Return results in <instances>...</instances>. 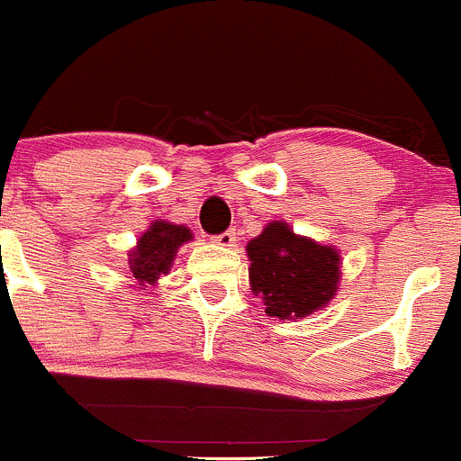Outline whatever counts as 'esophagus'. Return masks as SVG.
I'll use <instances>...</instances> for the list:
<instances>
[{"mask_svg":"<svg viewBox=\"0 0 461 461\" xmlns=\"http://www.w3.org/2000/svg\"><path fill=\"white\" fill-rule=\"evenodd\" d=\"M215 244L220 246H237V237L232 230H224L215 237Z\"/></svg>","mask_w":461,"mask_h":461,"instance_id":"obj_1","label":"esophagus"}]
</instances>
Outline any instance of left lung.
Segmentation results:
<instances>
[{
  "label": "left lung",
  "mask_w": 461,
  "mask_h": 461,
  "mask_svg": "<svg viewBox=\"0 0 461 461\" xmlns=\"http://www.w3.org/2000/svg\"><path fill=\"white\" fill-rule=\"evenodd\" d=\"M250 286L262 293L266 312L279 320H300L333 300L339 282V255L297 237L282 221H273L249 241Z\"/></svg>",
  "instance_id": "8db88e82"
}]
</instances>
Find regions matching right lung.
Listing matches in <instances>:
<instances>
[{
    "label": "right lung",
    "mask_w": 461,
    "mask_h": 461,
    "mask_svg": "<svg viewBox=\"0 0 461 461\" xmlns=\"http://www.w3.org/2000/svg\"><path fill=\"white\" fill-rule=\"evenodd\" d=\"M191 230L186 226H175L168 221H155L137 241V249L131 253V273L140 282V286L158 282L159 275H166L173 264L175 250L191 240Z\"/></svg>",
    "instance_id": "add662e5"
}]
</instances>
